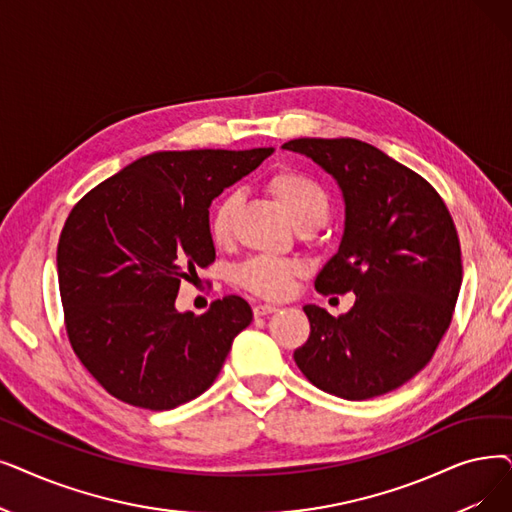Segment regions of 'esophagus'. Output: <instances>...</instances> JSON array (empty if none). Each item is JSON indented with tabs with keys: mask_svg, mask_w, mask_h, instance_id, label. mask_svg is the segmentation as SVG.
Here are the masks:
<instances>
[{
	"mask_svg": "<svg viewBox=\"0 0 512 512\" xmlns=\"http://www.w3.org/2000/svg\"><path fill=\"white\" fill-rule=\"evenodd\" d=\"M278 307L276 305H272V303H257L255 307H253V314L259 318V316H268V314H274Z\"/></svg>",
	"mask_w": 512,
	"mask_h": 512,
	"instance_id": "obj_1",
	"label": "esophagus"
}]
</instances>
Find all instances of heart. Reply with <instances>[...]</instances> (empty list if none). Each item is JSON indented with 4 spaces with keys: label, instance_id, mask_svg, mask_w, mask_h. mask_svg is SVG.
Instances as JSON below:
<instances>
[{
    "label": "heart",
    "instance_id": "obj_1",
    "mask_svg": "<svg viewBox=\"0 0 512 512\" xmlns=\"http://www.w3.org/2000/svg\"><path fill=\"white\" fill-rule=\"evenodd\" d=\"M268 190L276 196V201L282 205L288 219L293 221V226L303 224V221H324L328 215V192L314 177L301 171L284 169L274 173L268 182ZM238 203V194L230 192L213 209L209 232L217 244L230 240ZM299 274L301 265L293 259L259 255L240 265L236 270V282L259 297L280 299L291 291L293 280Z\"/></svg>",
    "mask_w": 512,
    "mask_h": 512
}]
</instances>
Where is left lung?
Instances as JSON below:
<instances>
[{
	"label": "left lung",
	"mask_w": 512,
	"mask_h": 512,
	"mask_svg": "<svg viewBox=\"0 0 512 512\" xmlns=\"http://www.w3.org/2000/svg\"><path fill=\"white\" fill-rule=\"evenodd\" d=\"M282 148L339 184L345 228L316 291L355 293L339 318L303 307L311 332L295 351L299 370L351 402L402 387L433 358L460 293V240L446 203L425 177L366 142L299 138Z\"/></svg>",
	"instance_id": "1"
}]
</instances>
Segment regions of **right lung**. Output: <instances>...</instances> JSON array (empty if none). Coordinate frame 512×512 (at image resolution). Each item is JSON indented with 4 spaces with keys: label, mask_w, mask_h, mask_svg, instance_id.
Returning <instances> with one entry per match:
<instances>
[{
    "label": "right lung",
    "mask_w": 512,
    "mask_h": 512,
    "mask_svg": "<svg viewBox=\"0 0 512 512\" xmlns=\"http://www.w3.org/2000/svg\"><path fill=\"white\" fill-rule=\"evenodd\" d=\"M274 148L165 150L123 167L73 207L56 265L66 335L117 399L171 410L207 391L253 320L242 297L177 311L180 282L215 261L213 198Z\"/></svg>",
    "instance_id": "add662e5"
}]
</instances>
